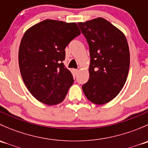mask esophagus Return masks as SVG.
Listing matches in <instances>:
<instances>
[{"mask_svg": "<svg viewBox=\"0 0 148 148\" xmlns=\"http://www.w3.org/2000/svg\"><path fill=\"white\" fill-rule=\"evenodd\" d=\"M72 73L74 76H76L78 73V69H72Z\"/></svg>", "mask_w": 148, "mask_h": 148, "instance_id": "34e87169", "label": "esophagus"}]
</instances>
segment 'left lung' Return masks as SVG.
Instances as JSON below:
<instances>
[{"instance_id":"left-lung-1","label":"left lung","mask_w":148,"mask_h":148,"mask_svg":"<svg viewBox=\"0 0 148 148\" xmlns=\"http://www.w3.org/2000/svg\"><path fill=\"white\" fill-rule=\"evenodd\" d=\"M89 46V79L82 85L85 96L104 104L117 96L130 68V50L125 34L102 18L78 23Z\"/></svg>"}]
</instances>
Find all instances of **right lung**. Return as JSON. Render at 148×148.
Masks as SVG:
<instances>
[{"label":"right lung","mask_w":148,"mask_h":148,"mask_svg":"<svg viewBox=\"0 0 148 148\" xmlns=\"http://www.w3.org/2000/svg\"><path fill=\"white\" fill-rule=\"evenodd\" d=\"M81 34L76 23L47 19L26 30L18 51V64L25 85L39 102L54 105L64 99L74 83L62 63L65 49Z\"/></svg>","instance_id":"obj_1"}]
</instances>
